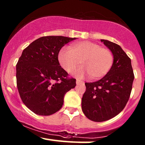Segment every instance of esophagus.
Returning <instances> with one entry per match:
<instances>
[{"instance_id":"1","label":"esophagus","mask_w":145,"mask_h":145,"mask_svg":"<svg viewBox=\"0 0 145 145\" xmlns=\"http://www.w3.org/2000/svg\"><path fill=\"white\" fill-rule=\"evenodd\" d=\"M84 82L82 80H76V84L77 85H79V84H83Z\"/></svg>"}]
</instances>
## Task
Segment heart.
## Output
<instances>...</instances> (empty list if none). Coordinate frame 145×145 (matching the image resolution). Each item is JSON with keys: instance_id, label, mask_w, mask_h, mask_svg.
<instances>
[{"instance_id": "heart-1", "label": "heart", "mask_w": 145, "mask_h": 145, "mask_svg": "<svg viewBox=\"0 0 145 145\" xmlns=\"http://www.w3.org/2000/svg\"><path fill=\"white\" fill-rule=\"evenodd\" d=\"M60 65L68 73H72L79 65L82 66L76 71L78 78L90 76L91 79H99L106 76L112 67L114 56L112 52L100 45L86 41L76 43L70 50L63 48L58 54Z\"/></svg>"}]
</instances>
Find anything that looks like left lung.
I'll return each instance as SVG.
<instances>
[{
    "label": "left lung",
    "instance_id": "1",
    "mask_svg": "<svg viewBox=\"0 0 145 145\" xmlns=\"http://www.w3.org/2000/svg\"><path fill=\"white\" fill-rule=\"evenodd\" d=\"M112 52L114 63L104 77L94 82H86L82 98V110L95 122L109 120L119 114L127 104L134 79L131 59L120 46L101 39Z\"/></svg>",
    "mask_w": 145,
    "mask_h": 145
}]
</instances>
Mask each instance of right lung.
I'll use <instances>...</instances> for the list:
<instances>
[{
  "instance_id": "1",
  "label": "right lung",
  "mask_w": 145,
  "mask_h": 145,
  "mask_svg": "<svg viewBox=\"0 0 145 145\" xmlns=\"http://www.w3.org/2000/svg\"><path fill=\"white\" fill-rule=\"evenodd\" d=\"M76 38L42 37L23 50L16 65L17 87L22 100L38 115L59 111L67 91L76 86V79L60 65V50Z\"/></svg>"
}]
</instances>
